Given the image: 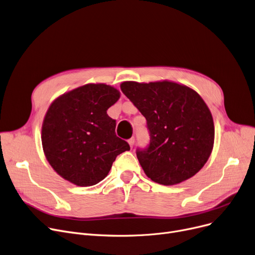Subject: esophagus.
I'll return each mask as SVG.
<instances>
[{
    "label": "esophagus",
    "instance_id": "obj_1",
    "mask_svg": "<svg viewBox=\"0 0 255 255\" xmlns=\"http://www.w3.org/2000/svg\"><path fill=\"white\" fill-rule=\"evenodd\" d=\"M128 144H129L130 148H132V146H134V144H135V138H134V137H131V138L128 140Z\"/></svg>",
    "mask_w": 255,
    "mask_h": 255
}]
</instances>
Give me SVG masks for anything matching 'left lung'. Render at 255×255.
<instances>
[{"label":"left lung","mask_w":255,"mask_h":255,"mask_svg":"<svg viewBox=\"0 0 255 255\" xmlns=\"http://www.w3.org/2000/svg\"><path fill=\"white\" fill-rule=\"evenodd\" d=\"M120 88L147 121L149 145L136 152L145 174L164 186L195 175L208 162L215 139L213 116L201 96L170 81H128Z\"/></svg>","instance_id":"1"}]
</instances>
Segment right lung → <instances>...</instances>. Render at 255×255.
Returning a JSON list of instances; mask_svg holds the SVG:
<instances>
[{"label":"right lung","mask_w":255,"mask_h":255,"mask_svg":"<svg viewBox=\"0 0 255 255\" xmlns=\"http://www.w3.org/2000/svg\"><path fill=\"white\" fill-rule=\"evenodd\" d=\"M120 92L106 84H86L57 98L41 128L42 148L54 170L71 184L90 187L103 180L116 156L129 150L115 134L107 110Z\"/></svg>","instance_id":"1"}]
</instances>
